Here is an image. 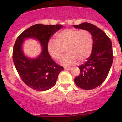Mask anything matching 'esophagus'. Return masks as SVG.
<instances>
[{"label":"esophagus","mask_w":122,"mask_h":122,"mask_svg":"<svg viewBox=\"0 0 122 122\" xmlns=\"http://www.w3.org/2000/svg\"><path fill=\"white\" fill-rule=\"evenodd\" d=\"M65 70H71L72 68L71 67H64Z\"/></svg>","instance_id":"esophagus-1"}]
</instances>
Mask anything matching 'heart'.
<instances>
[{"mask_svg": "<svg viewBox=\"0 0 122 122\" xmlns=\"http://www.w3.org/2000/svg\"><path fill=\"white\" fill-rule=\"evenodd\" d=\"M56 41L51 39L47 44L48 53L54 60L62 58L66 49L68 54L61 60L63 65L76 64L77 60L84 62L90 56L93 49V40L87 30L66 29L56 35Z\"/></svg>", "mask_w": 122, "mask_h": 122, "instance_id": "1", "label": "heart"}]
</instances>
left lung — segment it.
Here are the masks:
<instances>
[{
	"mask_svg": "<svg viewBox=\"0 0 122 122\" xmlns=\"http://www.w3.org/2000/svg\"><path fill=\"white\" fill-rule=\"evenodd\" d=\"M74 27L87 30L93 36L91 55L84 64L79 66L80 74L74 79L77 87L91 90L100 86L108 75L114 59L112 45L107 35L92 24L84 22Z\"/></svg>",
	"mask_w": 122,
	"mask_h": 122,
	"instance_id": "left-lung-1",
	"label": "left lung"
}]
</instances>
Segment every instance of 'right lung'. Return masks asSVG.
Instances as JSON below:
<instances>
[{"mask_svg":"<svg viewBox=\"0 0 122 122\" xmlns=\"http://www.w3.org/2000/svg\"><path fill=\"white\" fill-rule=\"evenodd\" d=\"M62 27L60 24H35L25 30L15 42L13 50L15 66L22 81L33 90L45 91L52 88L63 70L52 59L47 50L48 41ZM28 37L37 39L42 45V53L37 58H27L22 51L23 40Z\"/></svg>","mask_w":122,"mask_h":122,"instance_id":"add662e5","label":"right lung"}]
</instances>
